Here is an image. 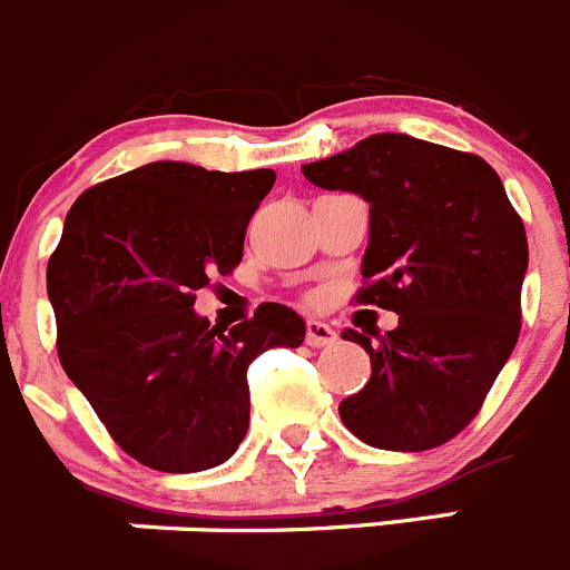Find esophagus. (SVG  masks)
Wrapping results in <instances>:
<instances>
[{"label": "esophagus", "mask_w": 570, "mask_h": 570, "mask_svg": "<svg viewBox=\"0 0 570 570\" xmlns=\"http://www.w3.org/2000/svg\"><path fill=\"white\" fill-rule=\"evenodd\" d=\"M305 338H307V344H311V347H325V344L336 342V331H333V327L327 325V322L307 320Z\"/></svg>", "instance_id": "1"}]
</instances>
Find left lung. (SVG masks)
Wrapping results in <instances>:
<instances>
[{
    "label": "left lung",
    "instance_id": "1",
    "mask_svg": "<svg viewBox=\"0 0 570 570\" xmlns=\"http://www.w3.org/2000/svg\"><path fill=\"white\" fill-rule=\"evenodd\" d=\"M302 175L370 203L358 302L399 313L384 336L342 333L373 367L338 404L344 426L390 452L441 446L478 415L520 336V214L487 160L401 132L370 135Z\"/></svg>",
    "mask_w": 570,
    "mask_h": 570
}]
</instances>
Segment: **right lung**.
<instances>
[{"label": "right lung", "instance_id": "obj_1", "mask_svg": "<svg viewBox=\"0 0 570 570\" xmlns=\"http://www.w3.org/2000/svg\"><path fill=\"white\" fill-rule=\"evenodd\" d=\"M274 169L208 171L155 160L83 191L47 263L65 373L115 443L158 472H203L248 432V364L299 347L305 322L265 302L232 331L195 291L243 259Z\"/></svg>", "mask_w": 570, "mask_h": 570}]
</instances>
